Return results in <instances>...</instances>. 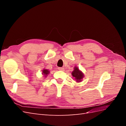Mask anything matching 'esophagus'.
<instances>
[{
    "label": "esophagus",
    "instance_id": "esophagus-1",
    "mask_svg": "<svg viewBox=\"0 0 126 126\" xmlns=\"http://www.w3.org/2000/svg\"><path fill=\"white\" fill-rule=\"evenodd\" d=\"M58 70H64V68L63 67H59Z\"/></svg>",
    "mask_w": 126,
    "mask_h": 126
}]
</instances>
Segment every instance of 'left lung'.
Segmentation results:
<instances>
[{
    "label": "left lung",
    "mask_w": 126,
    "mask_h": 126,
    "mask_svg": "<svg viewBox=\"0 0 126 126\" xmlns=\"http://www.w3.org/2000/svg\"><path fill=\"white\" fill-rule=\"evenodd\" d=\"M71 74L77 82L81 81V80L83 77V74L79 70L77 67L74 68V70L72 72Z\"/></svg>",
    "instance_id": "obj_1"
}]
</instances>
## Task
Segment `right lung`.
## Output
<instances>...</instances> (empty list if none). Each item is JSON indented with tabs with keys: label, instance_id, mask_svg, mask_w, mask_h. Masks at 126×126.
<instances>
[{
	"label": "right lung",
	"instance_id": "right-lung-1",
	"mask_svg": "<svg viewBox=\"0 0 126 126\" xmlns=\"http://www.w3.org/2000/svg\"><path fill=\"white\" fill-rule=\"evenodd\" d=\"M49 71H48L47 69H44V70L43 71V74L45 76H46L48 74H49ZM45 77H46V76H45Z\"/></svg>",
	"mask_w": 126,
	"mask_h": 126
}]
</instances>
